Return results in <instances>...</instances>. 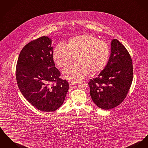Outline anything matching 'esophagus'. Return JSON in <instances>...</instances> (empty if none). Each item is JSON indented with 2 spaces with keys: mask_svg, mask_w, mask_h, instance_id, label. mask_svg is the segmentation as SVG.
<instances>
[{
  "mask_svg": "<svg viewBox=\"0 0 148 148\" xmlns=\"http://www.w3.org/2000/svg\"><path fill=\"white\" fill-rule=\"evenodd\" d=\"M78 83V82L77 81H69V86H71L72 85H76Z\"/></svg>",
  "mask_w": 148,
  "mask_h": 148,
  "instance_id": "obj_1",
  "label": "esophagus"
}]
</instances>
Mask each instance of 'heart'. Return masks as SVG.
<instances>
[{"mask_svg": "<svg viewBox=\"0 0 148 148\" xmlns=\"http://www.w3.org/2000/svg\"><path fill=\"white\" fill-rule=\"evenodd\" d=\"M110 50L108 44L94 35L85 34L69 40L67 46L58 44L54 50L53 57L59 67H63L76 59L63 70L66 79H80L88 76L90 71L97 73L101 71L108 61Z\"/></svg>", "mask_w": 148, "mask_h": 148, "instance_id": "b5f03b06", "label": "heart"}]
</instances>
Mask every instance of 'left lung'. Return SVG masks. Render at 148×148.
<instances>
[{"instance_id": "1", "label": "left lung", "mask_w": 148, "mask_h": 148, "mask_svg": "<svg viewBox=\"0 0 148 148\" xmlns=\"http://www.w3.org/2000/svg\"><path fill=\"white\" fill-rule=\"evenodd\" d=\"M107 66L88 83L90 95L100 108L109 110L119 105L126 97L133 79L132 59L117 39L111 41Z\"/></svg>"}]
</instances>
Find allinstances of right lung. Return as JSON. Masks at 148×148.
Segmentation results:
<instances>
[{"label": "right lung", "instance_id": "1", "mask_svg": "<svg viewBox=\"0 0 148 148\" xmlns=\"http://www.w3.org/2000/svg\"><path fill=\"white\" fill-rule=\"evenodd\" d=\"M51 42L48 36H42L26 44L20 52L16 71L23 97L36 108L47 112L59 108L69 89V82L59 78L55 67Z\"/></svg>", "mask_w": 148, "mask_h": 148}]
</instances>
